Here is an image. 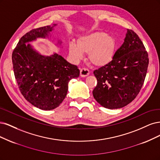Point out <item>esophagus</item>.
<instances>
[{
	"label": "esophagus",
	"instance_id": "1",
	"mask_svg": "<svg viewBox=\"0 0 160 160\" xmlns=\"http://www.w3.org/2000/svg\"><path fill=\"white\" fill-rule=\"evenodd\" d=\"M90 74L89 70L86 68H82L80 70V76L82 77H86Z\"/></svg>",
	"mask_w": 160,
	"mask_h": 160
}]
</instances>
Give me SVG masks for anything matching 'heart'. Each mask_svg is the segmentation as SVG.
<instances>
[{
    "instance_id": "1",
    "label": "heart",
    "mask_w": 160,
    "mask_h": 160,
    "mask_svg": "<svg viewBox=\"0 0 160 160\" xmlns=\"http://www.w3.org/2000/svg\"><path fill=\"white\" fill-rule=\"evenodd\" d=\"M116 42L114 38L102 32H94L78 37L77 44H68L69 53L74 60L83 58L88 52L90 62L97 66L106 65L112 60L114 54Z\"/></svg>"
}]
</instances>
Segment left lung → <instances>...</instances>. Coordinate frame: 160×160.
Here are the masks:
<instances>
[{
  "label": "left lung",
  "mask_w": 160,
  "mask_h": 160,
  "mask_svg": "<svg viewBox=\"0 0 160 160\" xmlns=\"http://www.w3.org/2000/svg\"><path fill=\"white\" fill-rule=\"evenodd\" d=\"M149 64L148 52L138 35L128 29L124 42L106 65L94 71L98 83L92 94L108 109L124 107L141 90Z\"/></svg>",
  "instance_id": "8db88e82"
}]
</instances>
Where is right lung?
Returning a JSON list of instances; mask_svg holds the SVG:
<instances>
[{
	"label": "right lung",
	"instance_id": "right-lung-1",
	"mask_svg": "<svg viewBox=\"0 0 160 160\" xmlns=\"http://www.w3.org/2000/svg\"><path fill=\"white\" fill-rule=\"evenodd\" d=\"M52 28L46 26L26 33L12 54L14 74L20 92L30 104L44 110L59 106L66 96L68 82L80 75L78 67L61 56H42L30 44L26 45L37 38H45Z\"/></svg>",
	"mask_w": 160,
	"mask_h": 160
}]
</instances>
